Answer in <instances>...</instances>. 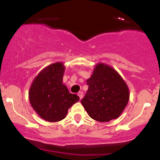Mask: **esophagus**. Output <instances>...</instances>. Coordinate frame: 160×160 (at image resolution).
Masks as SVG:
<instances>
[{
    "mask_svg": "<svg viewBox=\"0 0 160 160\" xmlns=\"http://www.w3.org/2000/svg\"><path fill=\"white\" fill-rule=\"evenodd\" d=\"M78 96L80 97V99H82L83 97V92H78Z\"/></svg>",
    "mask_w": 160,
    "mask_h": 160,
    "instance_id": "obj_1",
    "label": "esophagus"
}]
</instances>
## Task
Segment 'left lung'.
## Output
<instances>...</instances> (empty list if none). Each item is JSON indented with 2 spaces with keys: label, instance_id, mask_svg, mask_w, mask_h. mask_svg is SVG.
<instances>
[{
  "label": "left lung",
  "instance_id": "1",
  "mask_svg": "<svg viewBox=\"0 0 160 160\" xmlns=\"http://www.w3.org/2000/svg\"><path fill=\"white\" fill-rule=\"evenodd\" d=\"M89 86L81 103L90 118L101 122L118 118L129 101V89L112 67L99 63L87 80Z\"/></svg>",
  "mask_w": 160,
  "mask_h": 160
}]
</instances>
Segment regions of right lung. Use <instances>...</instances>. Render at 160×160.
Wrapping results in <instances>:
<instances>
[{"instance_id":"obj_1","label":"right lung","mask_w":160,"mask_h":160,"mask_svg":"<svg viewBox=\"0 0 160 160\" xmlns=\"http://www.w3.org/2000/svg\"><path fill=\"white\" fill-rule=\"evenodd\" d=\"M65 67L62 62L50 64L36 77L29 88V102L44 120L57 122L66 117L69 108L79 101L62 83Z\"/></svg>"}]
</instances>
